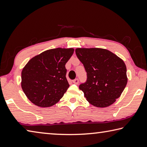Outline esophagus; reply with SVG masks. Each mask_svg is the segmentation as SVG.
I'll return each instance as SVG.
<instances>
[{"mask_svg": "<svg viewBox=\"0 0 147 147\" xmlns=\"http://www.w3.org/2000/svg\"><path fill=\"white\" fill-rule=\"evenodd\" d=\"M72 82H73L74 84H78L79 83V79H74V80L72 81Z\"/></svg>", "mask_w": 147, "mask_h": 147, "instance_id": "esophagus-1", "label": "esophagus"}]
</instances>
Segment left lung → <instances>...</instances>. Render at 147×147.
Listing matches in <instances>:
<instances>
[{
  "mask_svg": "<svg viewBox=\"0 0 147 147\" xmlns=\"http://www.w3.org/2000/svg\"><path fill=\"white\" fill-rule=\"evenodd\" d=\"M76 53L86 71V81L79 88L87 101L99 108L112 105L127 84L124 61L102 48H77Z\"/></svg>",
  "mask_w": 147,
  "mask_h": 147,
  "instance_id": "obj_1",
  "label": "left lung"
}]
</instances>
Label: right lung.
<instances>
[{"instance_id":"add662e5","label":"right lung","mask_w":147,"mask_h":147,"mask_svg":"<svg viewBox=\"0 0 147 147\" xmlns=\"http://www.w3.org/2000/svg\"><path fill=\"white\" fill-rule=\"evenodd\" d=\"M73 48L46 50L28 61L21 74V86L28 99L40 107L56 104L69 88L65 64Z\"/></svg>"}]
</instances>
